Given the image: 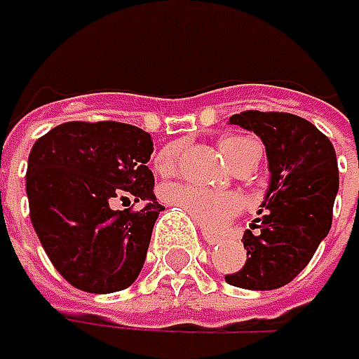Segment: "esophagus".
Listing matches in <instances>:
<instances>
[{"instance_id": "esophagus-1", "label": "esophagus", "mask_w": 359, "mask_h": 359, "mask_svg": "<svg viewBox=\"0 0 359 359\" xmlns=\"http://www.w3.org/2000/svg\"><path fill=\"white\" fill-rule=\"evenodd\" d=\"M203 239L209 243V245H215L222 237H217V235H213V233H207V231H203Z\"/></svg>"}]
</instances>
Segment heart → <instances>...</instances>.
Instances as JSON below:
<instances>
[{
	"instance_id": "obj_1",
	"label": "heart",
	"mask_w": 359,
	"mask_h": 359,
	"mask_svg": "<svg viewBox=\"0 0 359 359\" xmlns=\"http://www.w3.org/2000/svg\"><path fill=\"white\" fill-rule=\"evenodd\" d=\"M254 146L248 137H222L219 140V152L224 154L231 165H237L245 152ZM182 158V146L171 144L163 148L156 154V171L161 175H173L180 167ZM163 198L169 207H175L184 211L188 217H192L203 229H219L226 224L233 215H237L243 207V201L239 194L229 190H207L194 184H169L163 190Z\"/></svg>"
}]
</instances>
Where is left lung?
Segmentation results:
<instances>
[{"label":"left lung","mask_w":359,"mask_h":359,"mask_svg":"<svg viewBox=\"0 0 359 359\" xmlns=\"http://www.w3.org/2000/svg\"><path fill=\"white\" fill-rule=\"evenodd\" d=\"M231 124L262 140L271 182L258 224L241 239L248 260L224 279L245 290H277L309 264L332 226L337 152L318 126L294 114L248 109L231 116Z\"/></svg>","instance_id":"left-lung-1"}]
</instances>
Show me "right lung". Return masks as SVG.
<instances>
[{"instance_id": "obj_1", "label": "right lung", "mask_w": 359, "mask_h": 359, "mask_svg": "<svg viewBox=\"0 0 359 359\" xmlns=\"http://www.w3.org/2000/svg\"><path fill=\"white\" fill-rule=\"evenodd\" d=\"M154 144L140 126L65 122L39 137L27 163L31 224L55 269L74 287L109 294L142 273L158 213ZM146 202L137 212L111 209V201Z\"/></svg>"}]
</instances>
